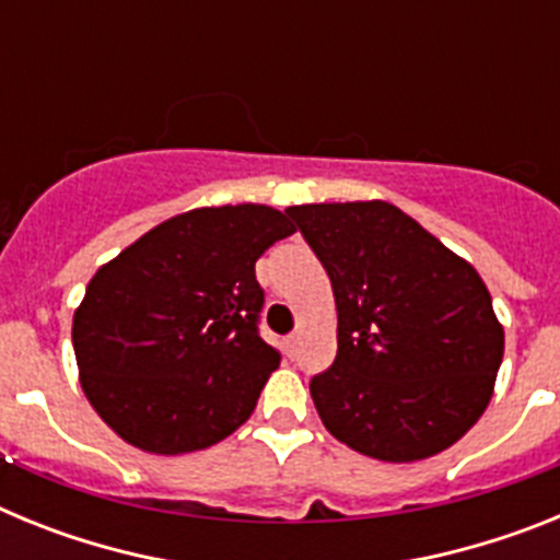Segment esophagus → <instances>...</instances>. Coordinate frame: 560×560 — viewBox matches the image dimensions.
Segmentation results:
<instances>
[{"mask_svg": "<svg viewBox=\"0 0 560 560\" xmlns=\"http://www.w3.org/2000/svg\"><path fill=\"white\" fill-rule=\"evenodd\" d=\"M296 345H300V341H296L294 334L285 336V353H289L291 359H294V355H296Z\"/></svg>", "mask_w": 560, "mask_h": 560, "instance_id": "34e87169", "label": "esophagus"}]
</instances>
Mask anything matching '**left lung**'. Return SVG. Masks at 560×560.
<instances>
[{"instance_id": "left-lung-1", "label": "left lung", "mask_w": 560, "mask_h": 560, "mask_svg": "<svg viewBox=\"0 0 560 560\" xmlns=\"http://www.w3.org/2000/svg\"><path fill=\"white\" fill-rule=\"evenodd\" d=\"M334 285L336 359L311 398L339 443L384 463L454 446L485 412L504 353L468 260L387 201L285 210Z\"/></svg>"}]
</instances>
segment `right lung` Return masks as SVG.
Instances as JSON below:
<instances>
[{"label": "right lung", "instance_id": "1", "mask_svg": "<svg viewBox=\"0 0 560 560\" xmlns=\"http://www.w3.org/2000/svg\"><path fill=\"white\" fill-rule=\"evenodd\" d=\"M294 232L266 205L162 221L89 280L72 319L89 404L151 454L212 446L255 412L280 364L260 339L255 260Z\"/></svg>", "mask_w": 560, "mask_h": 560}]
</instances>
